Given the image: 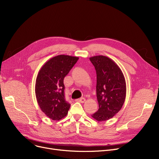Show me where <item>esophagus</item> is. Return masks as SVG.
I'll use <instances>...</instances> for the list:
<instances>
[{"instance_id":"esophagus-1","label":"esophagus","mask_w":159,"mask_h":159,"mask_svg":"<svg viewBox=\"0 0 159 159\" xmlns=\"http://www.w3.org/2000/svg\"><path fill=\"white\" fill-rule=\"evenodd\" d=\"M77 102H80L81 103H84L85 101H86V99L84 98H79V99H77Z\"/></svg>"}]
</instances>
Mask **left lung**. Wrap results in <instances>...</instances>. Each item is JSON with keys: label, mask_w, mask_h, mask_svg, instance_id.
<instances>
[{"label": "left lung", "mask_w": 159, "mask_h": 159, "mask_svg": "<svg viewBox=\"0 0 159 159\" xmlns=\"http://www.w3.org/2000/svg\"><path fill=\"white\" fill-rule=\"evenodd\" d=\"M89 60L97 73L98 111L91 116L98 122L113 117L124 104L126 95V80L122 71L113 60L103 55L94 56Z\"/></svg>", "instance_id": "1"}]
</instances>
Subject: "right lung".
Wrapping results in <instances>:
<instances>
[{
    "label": "right lung",
    "mask_w": 159,
    "mask_h": 159,
    "mask_svg": "<svg viewBox=\"0 0 159 159\" xmlns=\"http://www.w3.org/2000/svg\"><path fill=\"white\" fill-rule=\"evenodd\" d=\"M79 57L60 55L48 61L36 79L35 95L42 111L49 119L59 120L68 114L70 104L64 97V79Z\"/></svg>",
    "instance_id": "add662e5"
}]
</instances>
